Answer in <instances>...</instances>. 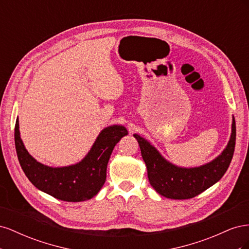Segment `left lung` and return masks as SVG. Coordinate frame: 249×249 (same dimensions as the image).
Returning <instances> with one entry per match:
<instances>
[{"instance_id": "obj_1", "label": "left lung", "mask_w": 249, "mask_h": 249, "mask_svg": "<svg viewBox=\"0 0 249 249\" xmlns=\"http://www.w3.org/2000/svg\"><path fill=\"white\" fill-rule=\"evenodd\" d=\"M229 144L215 160L200 167L180 168L167 162L145 139L135 134L147 168L149 183L163 196L172 199L195 197L219 180L228 170L236 144V123L232 120Z\"/></svg>"}]
</instances>
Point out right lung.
Segmentation results:
<instances>
[{
    "mask_svg": "<svg viewBox=\"0 0 249 249\" xmlns=\"http://www.w3.org/2000/svg\"><path fill=\"white\" fill-rule=\"evenodd\" d=\"M127 131L123 125L104 129L92 148L80 163L69 167L52 168L29 155L19 137L18 120L14 127V141L20 166L36 188L64 201L88 200L101 190L107 177V165L113 148Z\"/></svg>",
    "mask_w": 249,
    "mask_h": 249,
    "instance_id": "right-lung-1",
    "label": "right lung"
}]
</instances>
